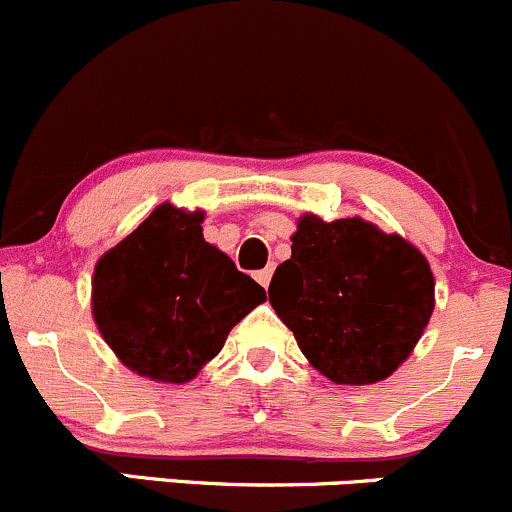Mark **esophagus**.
<instances>
[{
    "label": "esophagus",
    "instance_id": "1",
    "mask_svg": "<svg viewBox=\"0 0 512 512\" xmlns=\"http://www.w3.org/2000/svg\"><path fill=\"white\" fill-rule=\"evenodd\" d=\"M255 280L257 282H260V285L262 287H270V280H272V267H265V270H260V272H257V275H255Z\"/></svg>",
    "mask_w": 512,
    "mask_h": 512
}]
</instances>
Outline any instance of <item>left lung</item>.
<instances>
[{"label":"left lung","mask_w":512,"mask_h":512,"mask_svg":"<svg viewBox=\"0 0 512 512\" xmlns=\"http://www.w3.org/2000/svg\"><path fill=\"white\" fill-rule=\"evenodd\" d=\"M431 265L416 245L364 218L304 213L270 304L309 364L334 384L384 381L409 359L433 314Z\"/></svg>","instance_id":"obj_1"}]
</instances>
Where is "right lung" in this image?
Here are the masks:
<instances>
[{
	"instance_id": "right-lung-1",
	"label": "right lung",
	"mask_w": 512,
	"mask_h": 512,
	"mask_svg": "<svg viewBox=\"0 0 512 512\" xmlns=\"http://www.w3.org/2000/svg\"><path fill=\"white\" fill-rule=\"evenodd\" d=\"M203 210L160 203L94 267L91 314L123 366L160 384L195 379L265 289L205 242Z\"/></svg>"
}]
</instances>
